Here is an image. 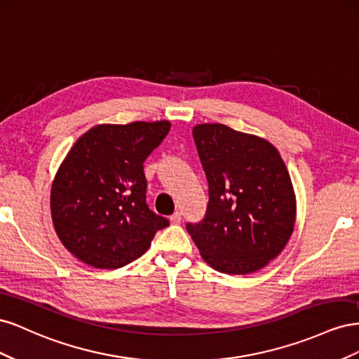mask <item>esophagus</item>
<instances>
[{
	"mask_svg": "<svg viewBox=\"0 0 359 359\" xmlns=\"http://www.w3.org/2000/svg\"><path fill=\"white\" fill-rule=\"evenodd\" d=\"M181 220H182V214H181L180 211L173 212V214L170 215V222H172L173 224H178V223H181Z\"/></svg>",
	"mask_w": 359,
	"mask_h": 359,
	"instance_id": "1",
	"label": "esophagus"
}]
</instances>
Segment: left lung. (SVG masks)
I'll return each instance as SVG.
<instances>
[{
  "mask_svg": "<svg viewBox=\"0 0 359 359\" xmlns=\"http://www.w3.org/2000/svg\"><path fill=\"white\" fill-rule=\"evenodd\" d=\"M208 205L187 223L203 260L224 274H250L276 259L295 224V194L276 147L224 124L193 128Z\"/></svg>",
  "mask_w": 359,
  "mask_h": 359,
  "instance_id": "8db88e82",
  "label": "left lung"
}]
</instances>
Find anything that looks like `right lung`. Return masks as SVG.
Instances as JSON below:
<instances>
[{
    "label": "right lung",
    "instance_id": "right-lung-1",
    "mask_svg": "<svg viewBox=\"0 0 359 359\" xmlns=\"http://www.w3.org/2000/svg\"><path fill=\"white\" fill-rule=\"evenodd\" d=\"M169 130V121L95 126L69 151L52 184L50 211L61 243L82 262L121 268L169 226L147 203L144 172Z\"/></svg>",
    "mask_w": 359,
    "mask_h": 359
}]
</instances>
